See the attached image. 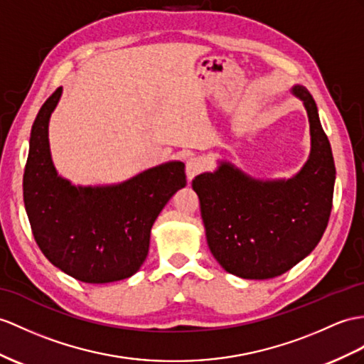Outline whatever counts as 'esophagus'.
Wrapping results in <instances>:
<instances>
[{
  "label": "esophagus",
  "instance_id": "1",
  "mask_svg": "<svg viewBox=\"0 0 364 364\" xmlns=\"http://www.w3.org/2000/svg\"><path fill=\"white\" fill-rule=\"evenodd\" d=\"M203 166H205V162H203L200 157L198 156L188 157L187 162H185V171H187L188 181H191L194 176H198L203 170Z\"/></svg>",
  "mask_w": 364,
  "mask_h": 364
}]
</instances>
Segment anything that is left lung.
I'll return each mask as SVG.
<instances>
[{
    "label": "left lung",
    "instance_id": "left-lung-1",
    "mask_svg": "<svg viewBox=\"0 0 364 364\" xmlns=\"http://www.w3.org/2000/svg\"><path fill=\"white\" fill-rule=\"evenodd\" d=\"M310 125V154L290 179L259 181L233 164L194 177L207 242L228 273L269 279L286 273L312 252L329 223L335 164L314 97L296 85Z\"/></svg>",
    "mask_w": 364,
    "mask_h": 364
}]
</instances>
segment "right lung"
Wrapping results in <instances>:
<instances>
[{
	"instance_id": "obj_1",
	"label": "right lung",
	"mask_w": 364,
	"mask_h": 364,
	"mask_svg": "<svg viewBox=\"0 0 364 364\" xmlns=\"http://www.w3.org/2000/svg\"><path fill=\"white\" fill-rule=\"evenodd\" d=\"M61 92L44 102L31 131L23 196L33 237L55 267L78 281L129 278L146 259L159 213L187 185L185 165L166 162L117 185L75 187L58 176L49 148V119Z\"/></svg>"
}]
</instances>
